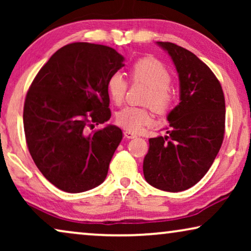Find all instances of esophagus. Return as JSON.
Here are the masks:
<instances>
[{
    "label": "esophagus",
    "mask_w": 251,
    "mask_h": 251,
    "mask_svg": "<svg viewBox=\"0 0 251 251\" xmlns=\"http://www.w3.org/2000/svg\"><path fill=\"white\" fill-rule=\"evenodd\" d=\"M123 135H125L126 138H128V139H133V138H136V137H137L135 132L129 131V130H126V131L123 132Z\"/></svg>",
    "instance_id": "34e87169"
}]
</instances>
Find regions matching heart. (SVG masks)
<instances>
[{
	"instance_id": "heart-1",
	"label": "heart",
	"mask_w": 251,
	"mask_h": 251,
	"mask_svg": "<svg viewBox=\"0 0 251 251\" xmlns=\"http://www.w3.org/2000/svg\"><path fill=\"white\" fill-rule=\"evenodd\" d=\"M131 77L135 82H140L150 88L145 104L150 105L156 113H164L169 109L173 101L170 91L171 76L169 72L159 60L154 58H143L137 60L131 67ZM126 88V78L121 73H114L107 81V92L113 102L121 104L125 99ZM152 116L149 109L126 106L116 114V122L129 131H139L150 125Z\"/></svg>"
}]
</instances>
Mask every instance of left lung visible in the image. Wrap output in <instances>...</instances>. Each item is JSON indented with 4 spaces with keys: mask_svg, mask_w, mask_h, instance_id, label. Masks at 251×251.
I'll list each match as a JSON object with an SVG mask.
<instances>
[{
    "mask_svg": "<svg viewBox=\"0 0 251 251\" xmlns=\"http://www.w3.org/2000/svg\"><path fill=\"white\" fill-rule=\"evenodd\" d=\"M168 52L179 78V104L167 116L169 131L151 138L144 177L167 192L190 188L207 174L225 132V99L210 68L193 52L170 42H156Z\"/></svg>",
    "mask_w": 251,
    "mask_h": 251,
    "instance_id": "1",
    "label": "left lung"
}]
</instances>
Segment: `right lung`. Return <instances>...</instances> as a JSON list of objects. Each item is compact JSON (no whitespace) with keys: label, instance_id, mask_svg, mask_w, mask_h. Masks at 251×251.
<instances>
[{"label":"right lung","instance_id":"1","mask_svg":"<svg viewBox=\"0 0 251 251\" xmlns=\"http://www.w3.org/2000/svg\"><path fill=\"white\" fill-rule=\"evenodd\" d=\"M113 48L87 42L56 51L34 78L24 105L26 143L36 167L54 186L81 193L105 180L122 130L111 118L107 81L125 66Z\"/></svg>","mask_w":251,"mask_h":251}]
</instances>
